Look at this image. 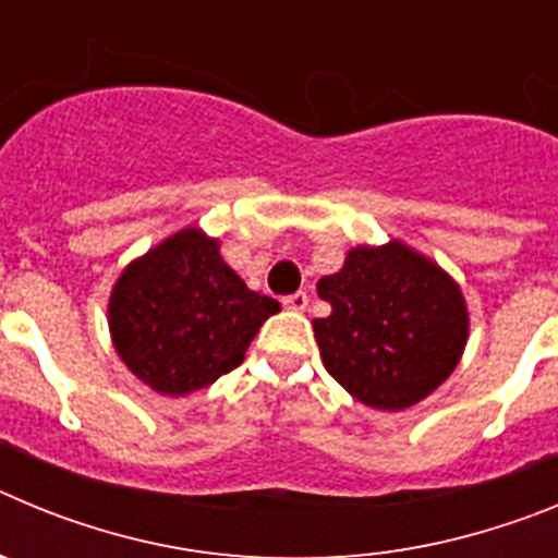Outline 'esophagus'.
<instances>
[{
	"label": "esophagus",
	"mask_w": 558,
	"mask_h": 558,
	"mask_svg": "<svg viewBox=\"0 0 558 558\" xmlns=\"http://www.w3.org/2000/svg\"><path fill=\"white\" fill-rule=\"evenodd\" d=\"M310 304V295L304 293V290H299V293H290L282 299V307L284 310H295V313H302V310H307Z\"/></svg>",
	"instance_id": "34e87169"
}]
</instances>
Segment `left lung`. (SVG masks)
<instances>
[{"mask_svg": "<svg viewBox=\"0 0 558 558\" xmlns=\"http://www.w3.org/2000/svg\"><path fill=\"white\" fill-rule=\"evenodd\" d=\"M318 295L315 318L327 372L374 411H405L430 397L461 360L470 313L458 282L402 240L357 245Z\"/></svg>", "mask_w": 558, "mask_h": 558, "instance_id": "1", "label": "left lung"}]
</instances>
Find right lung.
I'll list each match as a JSON object with an SVG mask.
<instances>
[{"mask_svg": "<svg viewBox=\"0 0 558 558\" xmlns=\"http://www.w3.org/2000/svg\"><path fill=\"white\" fill-rule=\"evenodd\" d=\"M274 313L279 302L248 290L218 236L186 226L125 265L108 299V329L133 377L186 397L240 366Z\"/></svg>", "mask_w": 558, "mask_h": 558, "instance_id": "1", "label": "right lung"}]
</instances>
